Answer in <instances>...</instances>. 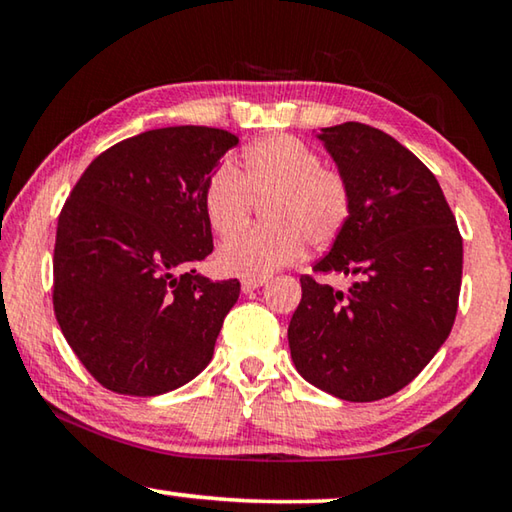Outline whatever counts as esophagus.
<instances>
[{
  "instance_id": "34e87169",
  "label": "esophagus",
  "mask_w": 512,
  "mask_h": 512,
  "mask_svg": "<svg viewBox=\"0 0 512 512\" xmlns=\"http://www.w3.org/2000/svg\"><path fill=\"white\" fill-rule=\"evenodd\" d=\"M262 284H266V277H244V280H241V291L250 293L262 287Z\"/></svg>"
}]
</instances>
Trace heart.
<instances>
[{"mask_svg": "<svg viewBox=\"0 0 512 512\" xmlns=\"http://www.w3.org/2000/svg\"><path fill=\"white\" fill-rule=\"evenodd\" d=\"M268 228L225 241L216 253L223 273L268 277L296 262L309 246L341 235L352 214V189L341 171L323 167L309 144L291 135H268L244 153L239 167L223 162L203 187V212L214 235L230 237L264 203Z\"/></svg>", "mask_w": 512, "mask_h": 512, "instance_id": "b5f03b06", "label": "heart"}]
</instances>
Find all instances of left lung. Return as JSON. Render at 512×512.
Instances as JSON below:
<instances>
[{
  "label": "left lung",
  "mask_w": 512,
  "mask_h": 512,
  "mask_svg": "<svg viewBox=\"0 0 512 512\" xmlns=\"http://www.w3.org/2000/svg\"><path fill=\"white\" fill-rule=\"evenodd\" d=\"M352 189V214L314 273L357 275L348 293L300 277L289 323L296 370L320 391L375 402L420 375L452 332L463 239L433 173L359 121L318 135Z\"/></svg>",
  "instance_id": "1"
}]
</instances>
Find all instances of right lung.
<instances>
[{"instance_id":"obj_1","label":"right lung","mask_w":512,"mask_h":512,"mask_svg":"<svg viewBox=\"0 0 512 512\" xmlns=\"http://www.w3.org/2000/svg\"><path fill=\"white\" fill-rule=\"evenodd\" d=\"M237 144L221 128H155L97 155L69 192L56 228L54 311L108 391L162 395L210 363L239 282L189 266L214 250L203 187Z\"/></svg>"}]
</instances>
